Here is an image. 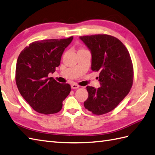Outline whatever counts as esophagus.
I'll list each match as a JSON object with an SVG mask.
<instances>
[{"mask_svg":"<svg viewBox=\"0 0 155 155\" xmlns=\"http://www.w3.org/2000/svg\"><path fill=\"white\" fill-rule=\"evenodd\" d=\"M79 87H80V86L77 84H71V88H73V89H77V88H79Z\"/></svg>","mask_w":155,"mask_h":155,"instance_id":"34e87169","label":"esophagus"}]
</instances>
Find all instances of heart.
I'll use <instances>...</instances> for the list:
<instances>
[{
    "label": "heart",
    "mask_w": 155,
    "mask_h": 155,
    "mask_svg": "<svg viewBox=\"0 0 155 155\" xmlns=\"http://www.w3.org/2000/svg\"><path fill=\"white\" fill-rule=\"evenodd\" d=\"M82 49H80V50H82Z\"/></svg>",
    "instance_id": "1"
}]
</instances>
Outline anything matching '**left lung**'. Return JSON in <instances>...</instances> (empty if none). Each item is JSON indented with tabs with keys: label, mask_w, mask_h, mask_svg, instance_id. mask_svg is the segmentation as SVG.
<instances>
[{
	"label": "left lung",
	"mask_w": 155,
	"mask_h": 155,
	"mask_svg": "<svg viewBox=\"0 0 155 155\" xmlns=\"http://www.w3.org/2000/svg\"><path fill=\"white\" fill-rule=\"evenodd\" d=\"M80 39L91 50V69L100 72L101 86H86L88 97L84 106L93 114H105L116 108L130 91L134 81L131 57L123 43L111 35H84Z\"/></svg>",
	"instance_id": "8db88e82"
}]
</instances>
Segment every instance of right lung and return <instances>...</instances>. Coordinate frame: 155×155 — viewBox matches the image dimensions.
I'll list each match as a JSON object with an SVG mask.
<instances>
[{
    "label": "right lung",
    "instance_id": "1",
    "mask_svg": "<svg viewBox=\"0 0 155 155\" xmlns=\"http://www.w3.org/2000/svg\"><path fill=\"white\" fill-rule=\"evenodd\" d=\"M73 39L34 41L20 53L16 67L17 87L29 105L39 113L59 112L69 94L70 84H61L48 74L59 66L64 50Z\"/></svg>",
    "mask_w": 155,
    "mask_h": 155
}]
</instances>
